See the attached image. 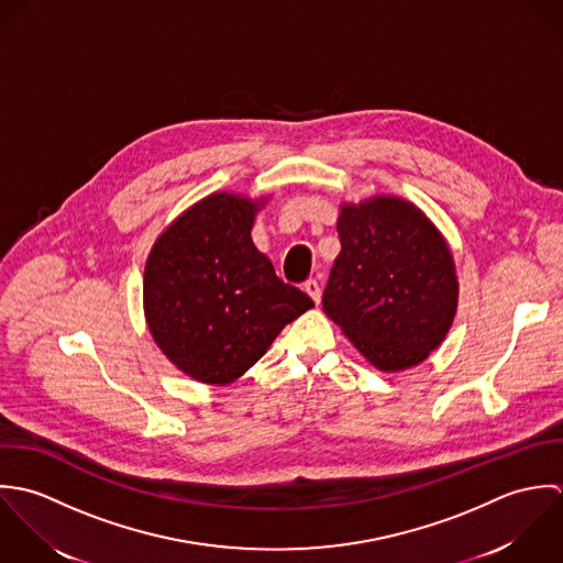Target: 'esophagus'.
<instances>
[{
	"label": "esophagus",
	"mask_w": 563,
	"mask_h": 563,
	"mask_svg": "<svg viewBox=\"0 0 563 563\" xmlns=\"http://www.w3.org/2000/svg\"><path fill=\"white\" fill-rule=\"evenodd\" d=\"M305 291L311 296V300H313L316 305H320V300H322V287H320V283H318L316 278H311V280L305 283Z\"/></svg>",
	"instance_id": "obj_1"
}]
</instances>
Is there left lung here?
Segmentation results:
<instances>
[{
	"mask_svg": "<svg viewBox=\"0 0 563 563\" xmlns=\"http://www.w3.org/2000/svg\"><path fill=\"white\" fill-rule=\"evenodd\" d=\"M341 252L324 311L378 369L422 363L450 331L459 283L449 243L411 202L374 196L341 205Z\"/></svg>",
	"mask_w": 563,
	"mask_h": 563,
	"instance_id": "8db88e82",
	"label": "left lung"
}]
</instances>
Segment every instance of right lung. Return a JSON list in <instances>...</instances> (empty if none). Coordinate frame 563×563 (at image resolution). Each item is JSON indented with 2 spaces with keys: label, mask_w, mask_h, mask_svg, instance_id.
Listing matches in <instances>:
<instances>
[{
  "label": "right lung",
  "mask_w": 563,
  "mask_h": 563,
  "mask_svg": "<svg viewBox=\"0 0 563 563\" xmlns=\"http://www.w3.org/2000/svg\"><path fill=\"white\" fill-rule=\"evenodd\" d=\"M263 202L211 194L163 230L145 263L152 338L178 369L207 385L236 380L313 307L252 243Z\"/></svg>",
  "instance_id": "obj_1"
}]
</instances>
